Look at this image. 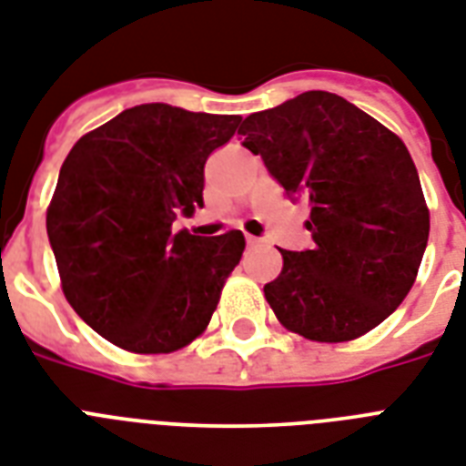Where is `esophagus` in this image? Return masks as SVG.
I'll list each match as a JSON object with an SVG mask.
<instances>
[{
	"label": "esophagus",
	"mask_w": 466,
	"mask_h": 466,
	"mask_svg": "<svg viewBox=\"0 0 466 466\" xmlns=\"http://www.w3.org/2000/svg\"><path fill=\"white\" fill-rule=\"evenodd\" d=\"M246 244L248 246H260L258 237H251V234H246Z\"/></svg>",
	"instance_id": "34e87169"
}]
</instances>
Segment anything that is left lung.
<instances>
[{
    "label": "left lung",
    "mask_w": 466,
    "mask_h": 466,
    "mask_svg": "<svg viewBox=\"0 0 466 466\" xmlns=\"http://www.w3.org/2000/svg\"><path fill=\"white\" fill-rule=\"evenodd\" d=\"M239 134L294 200H306L309 251L282 253L263 287L287 330L350 342L383 323L410 294L429 206L400 136L344 97L309 90L246 116Z\"/></svg>",
    "instance_id": "obj_1"
}]
</instances>
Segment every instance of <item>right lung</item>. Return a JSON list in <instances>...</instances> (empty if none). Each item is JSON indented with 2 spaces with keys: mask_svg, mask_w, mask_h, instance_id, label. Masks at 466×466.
Here are the masks:
<instances>
[{
  "mask_svg": "<svg viewBox=\"0 0 466 466\" xmlns=\"http://www.w3.org/2000/svg\"><path fill=\"white\" fill-rule=\"evenodd\" d=\"M241 116L138 105L81 136L47 208L62 292L86 323L134 354H169L213 319L244 234L172 232L203 206V167Z\"/></svg>",
  "mask_w": 466,
  "mask_h": 466,
  "instance_id": "1",
  "label": "right lung"
}]
</instances>
